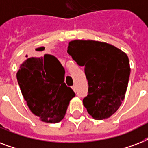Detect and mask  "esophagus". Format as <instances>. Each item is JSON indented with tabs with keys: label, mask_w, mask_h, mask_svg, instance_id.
<instances>
[{
	"label": "esophagus",
	"mask_w": 148,
	"mask_h": 148,
	"mask_svg": "<svg viewBox=\"0 0 148 148\" xmlns=\"http://www.w3.org/2000/svg\"><path fill=\"white\" fill-rule=\"evenodd\" d=\"M72 89H73V90H74V92H76V86L74 85L73 87H72Z\"/></svg>",
	"instance_id": "esophagus-1"
}]
</instances>
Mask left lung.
<instances>
[{"instance_id": "obj_1", "label": "left lung", "mask_w": 148, "mask_h": 148, "mask_svg": "<svg viewBox=\"0 0 148 148\" xmlns=\"http://www.w3.org/2000/svg\"><path fill=\"white\" fill-rule=\"evenodd\" d=\"M67 53L84 67L88 82L84 106L95 119L110 117L125 97L131 73L126 53L109 44L75 40L69 43Z\"/></svg>"}]
</instances>
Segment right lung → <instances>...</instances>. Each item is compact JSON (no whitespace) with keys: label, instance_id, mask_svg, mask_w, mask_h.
I'll return each instance as SVG.
<instances>
[{"label":"right lung","instance_id":"add662e5","mask_svg":"<svg viewBox=\"0 0 148 148\" xmlns=\"http://www.w3.org/2000/svg\"><path fill=\"white\" fill-rule=\"evenodd\" d=\"M65 71L51 54L28 58L20 64L17 79L27 104L42 121L58 123L64 118L75 93L64 83Z\"/></svg>","mask_w":148,"mask_h":148}]
</instances>
